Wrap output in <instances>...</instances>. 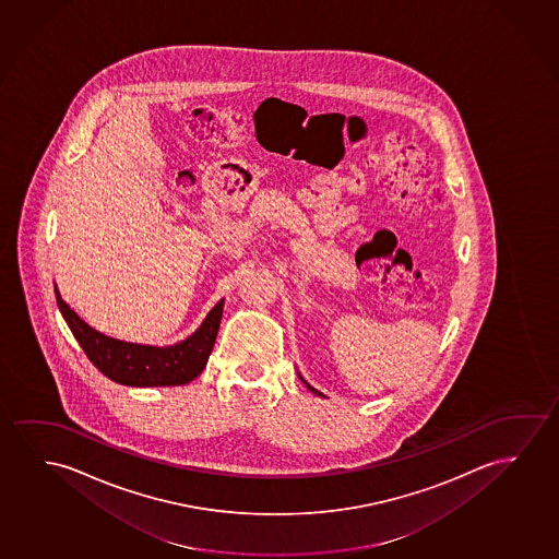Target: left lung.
I'll use <instances>...</instances> for the list:
<instances>
[{
	"mask_svg": "<svg viewBox=\"0 0 559 559\" xmlns=\"http://www.w3.org/2000/svg\"><path fill=\"white\" fill-rule=\"evenodd\" d=\"M298 377H300V381L304 382V384H306V386H308V389L311 390V392H313V394H316V396L324 397L323 392H319V390L313 389V386H311V384H309V382L306 381V379H304V377H301L300 371H298Z\"/></svg>",
	"mask_w": 559,
	"mask_h": 559,
	"instance_id": "obj_1",
	"label": "left lung"
}]
</instances>
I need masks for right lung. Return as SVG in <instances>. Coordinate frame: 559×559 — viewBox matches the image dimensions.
<instances>
[{"mask_svg": "<svg viewBox=\"0 0 559 559\" xmlns=\"http://www.w3.org/2000/svg\"><path fill=\"white\" fill-rule=\"evenodd\" d=\"M53 288L59 311L90 361L107 379L134 389L180 386L200 377L217 338L225 306V300H218L215 308L203 319V323L185 341L173 346H146L117 341L92 329L69 308V304L57 290V284Z\"/></svg>", "mask_w": 559, "mask_h": 559, "instance_id": "right-lung-1", "label": "right lung"}]
</instances>
